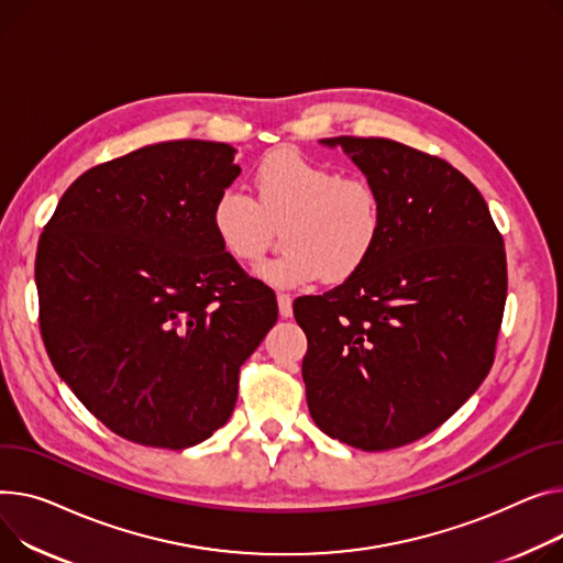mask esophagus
I'll list each match as a JSON object with an SVG mask.
<instances>
[{
    "mask_svg": "<svg viewBox=\"0 0 563 563\" xmlns=\"http://www.w3.org/2000/svg\"><path fill=\"white\" fill-rule=\"evenodd\" d=\"M278 310L280 317H291V296L289 294H278Z\"/></svg>",
    "mask_w": 563,
    "mask_h": 563,
    "instance_id": "34e87169",
    "label": "esophagus"
}]
</instances>
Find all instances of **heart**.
<instances>
[{
    "instance_id": "heart-1",
    "label": "heart",
    "mask_w": 563,
    "mask_h": 563,
    "mask_svg": "<svg viewBox=\"0 0 563 563\" xmlns=\"http://www.w3.org/2000/svg\"><path fill=\"white\" fill-rule=\"evenodd\" d=\"M257 201L238 185L217 195L212 231L233 260L253 265L267 253L274 227L287 221L289 249L260 267L276 287H298L323 276L344 280L376 249L385 227L378 187L362 176H342L294 148L267 156L255 169Z\"/></svg>"
}]
</instances>
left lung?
Returning <instances> with one entry per match:
<instances>
[{"label":"left lung","mask_w":563,"mask_h":563,"mask_svg":"<svg viewBox=\"0 0 563 563\" xmlns=\"http://www.w3.org/2000/svg\"><path fill=\"white\" fill-rule=\"evenodd\" d=\"M340 144L385 203L383 235L342 285L294 301L319 430L368 453L417 441L492 371L507 298L505 242L451 163L385 137Z\"/></svg>","instance_id":"obj_1"}]
</instances>
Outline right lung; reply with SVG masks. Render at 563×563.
<instances>
[{
  "instance_id": "1",
  "label": "right lung",
  "mask_w": 563,
  "mask_h": 563,
  "mask_svg": "<svg viewBox=\"0 0 563 563\" xmlns=\"http://www.w3.org/2000/svg\"><path fill=\"white\" fill-rule=\"evenodd\" d=\"M235 148L174 140L81 174L35 253L41 334L58 376L110 432L183 451L233 415L240 366L276 294L212 231Z\"/></svg>"
}]
</instances>
